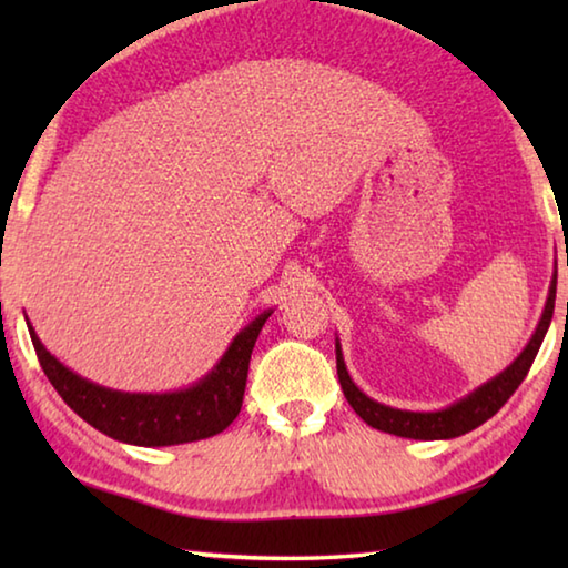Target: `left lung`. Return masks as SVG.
<instances>
[{"mask_svg":"<svg viewBox=\"0 0 568 568\" xmlns=\"http://www.w3.org/2000/svg\"><path fill=\"white\" fill-rule=\"evenodd\" d=\"M554 301H556V273L549 287V297H546L541 321H538L531 341H528L521 355H518V358L508 365L504 373H498L496 378L484 383V386L476 388L474 393H468L466 398H460L458 403H454V406H448L444 410H428V413L383 406V403L368 398L358 386H355L353 378L348 376V368H345L341 343H335V365H338V381H341L343 396L348 398L351 408L358 413L368 426L386 430V434H393V436L416 438V440H440V438L464 436L468 430L478 428L480 423H486L488 418L496 416L498 408H501L504 403L514 396V390L521 386V381L526 378L528 368H531L538 348H541L544 335L551 325Z\"/></svg>","mask_w":568,"mask_h":568,"instance_id":"8db88e82","label":"left lung"}]
</instances>
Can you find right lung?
I'll return each mask as SVG.
<instances>
[{"mask_svg":"<svg viewBox=\"0 0 568 568\" xmlns=\"http://www.w3.org/2000/svg\"><path fill=\"white\" fill-rule=\"evenodd\" d=\"M273 311L240 331L223 358L195 386L175 393H122L77 376L44 348L30 325L37 358L54 390L77 416L104 436L132 446H178L210 438L237 418L255 341Z\"/></svg>","mask_w":568,"mask_h":568,"instance_id":"add662e5","label":"right lung"}]
</instances>
